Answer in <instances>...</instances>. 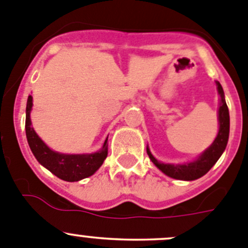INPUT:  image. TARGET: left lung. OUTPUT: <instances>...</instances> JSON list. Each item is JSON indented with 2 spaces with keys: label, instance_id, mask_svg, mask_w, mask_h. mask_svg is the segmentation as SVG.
<instances>
[{
  "label": "left lung",
  "instance_id": "obj_1",
  "mask_svg": "<svg viewBox=\"0 0 248 248\" xmlns=\"http://www.w3.org/2000/svg\"><path fill=\"white\" fill-rule=\"evenodd\" d=\"M218 92L220 94V108H219V132L218 136L213 142V144L203 153L202 155L193 163L184 164V165H171V164H163L156 160L152 155V153L147 148V153L150 160L155 164L158 169H160L165 175L176 180H185V181H192L202 177L213 168L223 152L225 150L229 140V128H230V117H229V108L226 105L225 98H224V90L220 83L217 82Z\"/></svg>",
  "mask_w": 248,
  "mask_h": 248
}]
</instances>
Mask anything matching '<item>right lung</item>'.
Here are the masks:
<instances>
[{
  "label": "right lung",
  "instance_id": "add662e5",
  "mask_svg": "<svg viewBox=\"0 0 248 248\" xmlns=\"http://www.w3.org/2000/svg\"><path fill=\"white\" fill-rule=\"evenodd\" d=\"M33 106V98L29 95L27 103V116H25V133L29 147L36 160L45 166L47 170L68 182L79 181L85 177L92 176L108 156V138L103 145V149L93 154H60L51 150L39 138L30 121V110Z\"/></svg>",
  "mask_w": 248,
  "mask_h": 248
}]
</instances>
